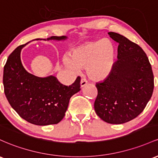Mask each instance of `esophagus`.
Segmentation results:
<instances>
[{
	"label": "esophagus",
	"mask_w": 158,
	"mask_h": 158,
	"mask_svg": "<svg viewBox=\"0 0 158 158\" xmlns=\"http://www.w3.org/2000/svg\"><path fill=\"white\" fill-rule=\"evenodd\" d=\"M87 84H88V81L86 80L85 79H81V83H80L81 87L83 88V87H84V86H85Z\"/></svg>",
	"instance_id": "34e87169"
}]
</instances>
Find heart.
Listing matches in <instances>:
<instances>
[{
	"mask_svg": "<svg viewBox=\"0 0 158 158\" xmlns=\"http://www.w3.org/2000/svg\"><path fill=\"white\" fill-rule=\"evenodd\" d=\"M115 60V50L110 41L106 40L91 42L76 48L70 58L64 57L63 62L75 73L86 67L88 75L95 81L106 79L112 73Z\"/></svg>",
	"mask_w": 158,
	"mask_h": 158,
	"instance_id": "b5f03b06",
	"label": "heart"
}]
</instances>
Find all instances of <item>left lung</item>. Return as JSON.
I'll list each match as a JSON object with an SVG mask.
<instances>
[{"label": "left lung", "mask_w": 158, "mask_h": 158, "mask_svg": "<svg viewBox=\"0 0 158 158\" xmlns=\"http://www.w3.org/2000/svg\"><path fill=\"white\" fill-rule=\"evenodd\" d=\"M108 34L118 43V60L110 75L96 84L94 110L103 121L120 124L137 117L146 106L153 93L154 75L139 46L117 33Z\"/></svg>", "instance_id": "1"}]
</instances>
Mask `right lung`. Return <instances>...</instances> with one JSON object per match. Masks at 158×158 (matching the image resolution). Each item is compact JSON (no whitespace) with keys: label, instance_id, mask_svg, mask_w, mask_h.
Returning a JSON list of instances; mask_svg holds the SVG:
<instances>
[{"label":"right lung","instance_id":"obj_1","mask_svg":"<svg viewBox=\"0 0 158 158\" xmlns=\"http://www.w3.org/2000/svg\"><path fill=\"white\" fill-rule=\"evenodd\" d=\"M67 38L52 36L34 40L63 41ZM26 44L15 48L6 60L3 76L5 95L13 110L29 123L40 126L58 124L64 117L71 97L81 90V79L78 76L71 85L66 86L52 75L38 77L28 73L21 60V51Z\"/></svg>","mask_w":158,"mask_h":158}]
</instances>
